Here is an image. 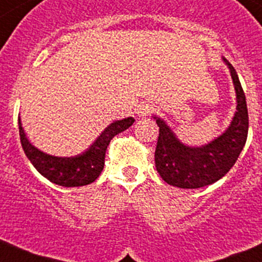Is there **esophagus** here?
Wrapping results in <instances>:
<instances>
[{"mask_svg": "<svg viewBox=\"0 0 262 262\" xmlns=\"http://www.w3.org/2000/svg\"><path fill=\"white\" fill-rule=\"evenodd\" d=\"M154 112V105L151 103H148V101H144L139 105L138 108V116L139 117H148L150 116Z\"/></svg>", "mask_w": 262, "mask_h": 262, "instance_id": "1", "label": "esophagus"}]
</instances>
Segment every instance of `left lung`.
<instances>
[{"instance_id":"left-lung-1","label":"left lung","mask_w":262,"mask_h":262,"mask_svg":"<svg viewBox=\"0 0 262 262\" xmlns=\"http://www.w3.org/2000/svg\"><path fill=\"white\" fill-rule=\"evenodd\" d=\"M230 69L236 94V112L225 133L203 146H188L176 138L171 127L159 117L154 161L161 178L172 186L196 189L220 180L229 172L245 146L248 134V111L245 91L234 67L224 59Z\"/></svg>"}]
</instances>
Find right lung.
I'll return each mask as SVG.
<instances>
[{
	"mask_svg": "<svg viewBox=\"0 0 262 262\" xmlns=\"http://www.w3.org/2000/svg\"><path fill=\"white\" fill-rule=\"evenodd\" d=\"M133 117L123 118L109 124L91 146L82 154L74 157H55L43 153L26 136L20 118H19V135L27 158L43 178L51 183L67 188L83 186L94 183L104 168L105 151L112 139L119 133L133 126Z\"/></svg>",
	"mask_w": 262,
	"mask_h": 262,
	"instance_id": "obj_1",
	"label": "right lung"
}]
</instances>
